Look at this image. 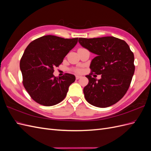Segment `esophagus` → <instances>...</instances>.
<instances>
[{"mask_svg": "<svg viewBox=\"0 0 151 151\" xmlns=\"http://www.w3.org/2000/svg\"><path fill=\"white\" fill-rule=\"evenodd\" d=\"M76 79H79L81 78L82 76H79V75H77V76H76Z\"/></svg>", "mask_w": 151, "mask_h": 151, "instance_id": "1", "label": "esophagus"}]
</instances>
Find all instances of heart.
<instances>
[{
	"instance_id": "b5f03b06",
	"label": "heart",
	"mask_w": 151,
	"mask_h": 151,
	"mask_svg": "<svg viewBox=\"0 0 151 151\" xmlns=\"http://www.w3.org/2000/svg\"><path fill=\"white\" fill-rule=\"evenodd\" d=\"M77 72H81V69H76V70Z\"/></svg>"
}]
</instances>
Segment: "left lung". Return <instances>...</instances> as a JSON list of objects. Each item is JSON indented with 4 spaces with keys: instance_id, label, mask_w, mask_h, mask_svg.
I'll return each instance as SVG.
<instances>
[{
    "instance_id": "left-lung-1",
    "label": "left lung",
    "mask_w": 151,
    "mask_h": 151,
    "mask_svg": "<svg viewBox=\"0 0 151 151\" xmlns=\"http://www.w3.org/2000/svg\"><path fill=\"white\" fill-rule=\"evenodd\" d=\"M82 47L96 55L90 64L91 72L101 75L96 79L89 75L84 97L89 104L106 108L116 103L129 89L135 71L134 55L128 44L113 36L79 38Z\"/></svg>"
}]
</instances>
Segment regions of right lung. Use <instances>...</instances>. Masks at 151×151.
Listing matches in <instances>:
<instances>
[{
  "label": "right lung",
  "mask_w": 151,
  "mask_h": 151,
  "mask_svg": "<svg viewBox=\"0 0 151 151\" xmlns=\"http://www.w3.org/2000/svg\"><path fill=\"white\" fill-rule=\"evenodd\" d=\"M77 40L47 35L35 40L26 48L20 61L22 83L36 103L50 106L65 98L76 77L66 73L58 78L53 74L54 68L63 62Z\"/></svg>",
  "instance_id": "obj_1"
}]
</instances>
